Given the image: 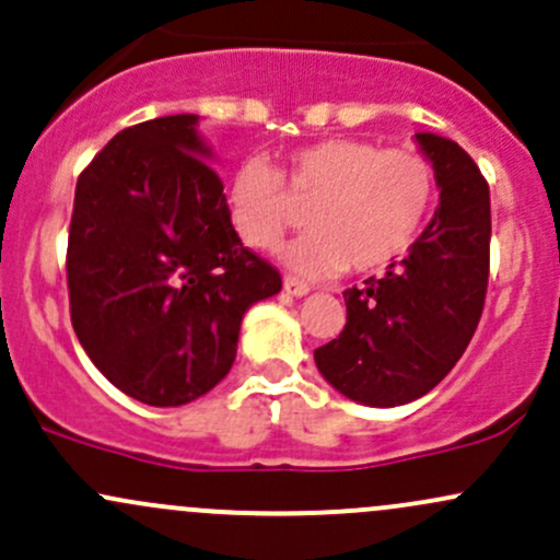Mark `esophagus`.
<instances>
[{
  "mask_svg": "<svg viewBox=\"0 0 560 560\" xmlns=\"http://www.w3.org/2000/svg\"><path fill=\"white\" fill-rule=\"evenodd\" d=\"M282 288H285L288 296H296V299H302V296H306V293H310V285H306V282H302V280H296V278L282 280Z\"/></svg>",
  "mask_w": 560,
  "mask_h": 560,
  "instance_id": "obj_1",
  "label": "esophagus"
}]
</instances>
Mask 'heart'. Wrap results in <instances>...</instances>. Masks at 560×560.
Instances as JSON below:
<instances>
[{
    "label": "heart",
    "mask_w": 560,
    "mask_h": 560,
    "mask_svg": "<svg viewBox=\"0 0 560 560\" xmlns=\"http://www.w3.org/2000/svg\"><path fill=\"white\" fill-rule=\"evenodd\" d=\"M288 196L310 200V230L280 250L285 267L310 278L341 269L365 275L389 267L419 237L435 202V171L419 152L363 138L306 143L280 171L264 158H245L226 182L234 234L254 250L275 248L293 224Z\"/></svg>",
    "instance_id": "obj_1"
}]
</instances>
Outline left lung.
I'll list each match as a JSON object with an SVG mask.
<instances>
[{
	"label": "left lung",
	"mask_w": 560,
	"mask_h": 560,
	"mask_svg": "<svg viewBox=\"0 0 560 560\" xmlns=\"http://www.w3.org/2000/svg\"><path fill=\"white\" fill-rule=\"evenodd\" d=\"M441 189L435 215L384 278L345 291L347 326L315 350L345 398L393 408L443 382L470 345L489 285V184L451 138L413 136Z\"/></svg>",
	"instance_id": "1"
}]
</instances>
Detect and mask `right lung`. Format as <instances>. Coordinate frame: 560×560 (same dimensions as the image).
<instances>
[{
	"instance_id": "add662e5",
	"label": "right lung",
	"mask_w": 560,
	"mask_h": 560,
	"mask_svg": "<svg viewBox=\"0 0 560 560\" xmlns=\"http://www.w3.org/2000/svg\"><path fill=\"white\" fill-rule=\"evenodd\" d=\"M197 114L117 133L77 182L69 226L71 326L117 389L184 406L230 374L240 323L280 293L245 248Z\"/></svg>"
}]
</instances>
